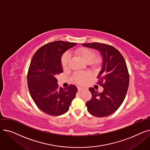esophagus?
I'll return each instance as SVG.
<instances>
[{
    "label": "esophagus",
    "mask_w": 150,
    "mask_h": 150,
    "mask_svg": "<svg viewBox=\"0 0 150 150\" xmlns=\"http://www.w3.org/2000/svg\"><path fill=\"white\" fill-rule=\"evenodd\" d=\"M83 90H84V88H81V87H78V92L82 91Z\"/></svg>",
    "instance_id": "obj_1"
}]
</instances>
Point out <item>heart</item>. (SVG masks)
Returning a JSON list of instances; mask_svg holds the SVG:
<instances>
[{
	"label": "heart",
	"instance_id": "heart-1",
	"mask_svg": "<svg viewBox=\"0 0 150 150\" xmlns=\"http://www.w3.org/2000/svg\"><path fill=\"white\" fill-rule=\"evenodd\" d=\"M75 53L92 68H97L101 62L100 58H95L96 53L91 49L81 47L76 50ZM70 59L71 56L69 53L63 54L61 58V64L63 69H66L69 67ZM90 76L88 72H77L74 75V79L78 84H84L90 78Z\"/></svg>",
	"mask_w": 150,
	"mask_h": 150
}]
</instances>
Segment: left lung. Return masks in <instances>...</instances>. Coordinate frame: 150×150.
<instances>
[{"label": "left lung", "instance_id": "8db88e82", "mask_svg": "<svg viewBox=\"0 0 150 150\" xmlns=\"http://www.w3.org/2000/svg\"><path fill=\"white\" fill-rule=\"evenodd\" d=\"M82 45L98 51L103 60L97 78L104 89L98 93L89 88L92 98L86 103L88 112L98 117L108 116L119 109L127 95L129 82L127 64L120 52L111 45L98 42Z\"/></svg>", "mask_w": 150, "mask_h": 150}]
</instances>
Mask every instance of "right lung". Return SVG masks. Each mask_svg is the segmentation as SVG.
Returning a JSON list of instances; mask_svg holds the SVG:
<instances>
[{"instance_id": "1", "label": "right lung", "mask_w": 150, "mask_h": 150, "mask_svg": "<svg viewBox=\"0 0 150 150\" xmlns=\"http://www.w3.org/2000/svg\"><path fill=\"white\" fill-rule=\"evenodd\" d=\"M76 45L61 41L49 43L38 49L31 61L27 75L29 92L36 106L47 114H64L75 97L76 86L59 88L56 77L63 72L62 54Z\"/></svg>"}]
</instances>
